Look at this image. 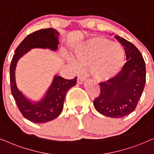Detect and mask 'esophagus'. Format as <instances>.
Returning a JSON list of instances; mask_svg holds the SVG:
<instances>
[{"mask_svg":"<svg viewBox=\"0 0 154 154\" xmlns=\"http://www.w3.org/2000/svg\"><path fill=\"white\" fill-rule=\"evenodd\" d=\"M85 80V78L82 77V76H78V77H77V84H79V85H82Z\"/></svg>","mask_w":154,"mask_h":154,"instance_id":"obj_1","label":"esophagus"}]
</instances>
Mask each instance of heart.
Returning a JSON list of instances; mask_svg holds the SVG:
<instances>
[{
	"mask_svg": "<svg viewBox=\"0 0 154 154\" xmlns=\"http://www.w3.org/2000/svg\"><path fill=\"white\" fill-rule=\"evenodd\" d=\"M76 68L90 69V74L97 81H106L119 73L125 63L126 53L120 44L103 37H94L74 50Z\"/></svg>",
	"mask_w": 154,
	"mask_h": 154,
	"instance_id": "1",
	"label": "heart"
}]
</instances>
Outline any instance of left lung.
Returning a JSON list of instances; mask_svg holds the SVG:
<instances>
[{"instance_id": "8db88e82", "label": "left lung", "mask_w": 154, "mask_h": 154, "mask_svg": "<svg viewBox=\"0 0 154 154\" xmlns=\"http://www.w3.org/2000/svg\"><path fill=\"white\" fill-rule=\"evenodd\" d=\"M115 38L123 45L127 62L115 77L100 83V94L94 100V106L103 115L122 118L137 107L145 87L146 66L137 47L122 37Z\"/></svg>"}]
</instances>
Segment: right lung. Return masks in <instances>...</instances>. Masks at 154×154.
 <instances>
[{"instance_id": "1", "label": "right lung", "mask_w": 154, "mask_h": 154, "mask_svg": "<svg viewBox=\"0 0 154 154\" xmlns=\"http://www.w3.org/2000/svg\"><path fill=\"white\" fill-rule=\"evenodd\" d=\"M59 35L60 32L53 28L42 29L28 35L17 46L11 61L10 67L11 93L23 116L33 123H46L61 114L66 93L77 84V77L72 79H66L55 75L43 98L40 102H32L17 87L15 67L18 60L31 49L48 48L53 51L57 50Z\"/></svg>"}]
</instances>
